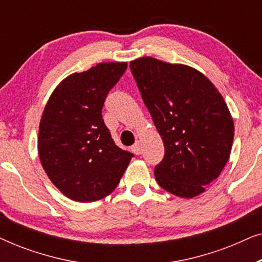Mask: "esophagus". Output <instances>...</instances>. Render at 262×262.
<instances>
[{"instance_id": "34e87169", "label": "esophagus", "mask_w": 262, "mask_h": 262, "mask_svg": "<svg viewBox=\"0 0 262 262\" xmlns=\"http://www.w3.org/2000/svg\"><path fill=\"white\" fill-rule=\"evenodd\" d=\"M132 151H134L136 155H141V152H142V146H141V143L139 142H136L135 143V145L132 146Z\"/></svg>"}]
</instances>
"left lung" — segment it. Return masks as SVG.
<instances>
[{
	"label": "left lung",
	"mask_w": 262,
	"mask_h": 262,
	"mask_svg": "<svg viewBox=\"0 0 262 262\" xmlns=\"http://www.w3.org/2000/svg\"><path fill=\"white\" fill-rule=\"evenodd\" d=\"M130 68L164 144L157 184L180 198L205 192L227 164L234 141L223 96L205 75L184 64L142 57Z\"/></svg>",
	"instance_id": "left-lung-1"
}]
</instances>
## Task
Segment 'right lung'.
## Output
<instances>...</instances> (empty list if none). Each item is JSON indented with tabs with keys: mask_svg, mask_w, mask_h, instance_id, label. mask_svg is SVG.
Wrapping results in <instances>:
<instances>
[{
	"mask_svg": "<svg viewBox=\"0 0 262 262\" xmlns=\"http://www.w3.org/2000/svg\"><path fill=\"white\" fill-rule=\"evenodd\" d=\"M126 68L125 62H107L69 75L42 112L38 137L41 166L52 184L75 202H96L111 194L134 156L116 145L101 112Z\"/></svg>",
	"mask_w": 262,
	"mask_h": 262,
	"instance_id": "1",
	"label": "right lung"
}]
</instances>
